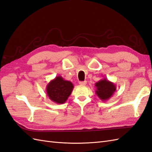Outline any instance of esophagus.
I'll use <instances>...</instances> for the list:
<instances>
[{
  "mask_svg": "<svg viewBox=\"0 0 152 152\" xmlns=\"http://www.w3.org/2000/svg\"><path fill=\"white\" fill-rule=\"evenodd\" d=\"M79 84L80 85V86H86V85L87 84V82L86 81H84V82H80Z\"/></svg>",
  "mask_w": 152,
  "mask_h": 152,
  "instance_id": "esophagus-1",
  "label": "esophagus"
}]
</instances>
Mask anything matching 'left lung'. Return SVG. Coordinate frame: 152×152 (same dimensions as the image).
Returning <instances> with one entry per match:
<instances>
[{
    "label": "left lung",
    "instance_id": "left-lung-1",
    "mask_svg": "<svg viewBox=\"0 0 152 152\" xmlns=\"http://www.w3.org/2000/svg\"><path fill=\"white\" fill-rule=\"evenodd\" d=\"M96 95L102 101L109 100L116 91V85L106 78L100 80L95 83Z\"/></svg>",
    "mask_w": 152,
    "mask_h": 152
}]
</instances>
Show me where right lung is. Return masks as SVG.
<instances>
[{
  "mask_svg": "<svg viewBox=\"0 0 152 152\" xmlns=\"http://www.w3.org/2000/svg\"><path fill=\"white\" fill-rule=\"evenodd\" d=\"M73 88L74 86L71 82L58 76L48 83L46 91L50 100L56 104H62L65 103L71 94Z\"/></svg>",
  "mask_w": 152,
  "mask_h": 152,
  "instance_id": "obj_1",
  "label": "right lung"
}]
</instances>
